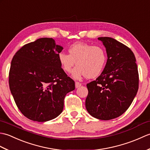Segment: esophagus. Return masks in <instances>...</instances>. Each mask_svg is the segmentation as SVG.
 I'll return each instance as SVG.
<instances>
[{
  "label": "esophagus",
  "instance_id": "34e87169",
  "mask_svg": "<svg viewBox=\"0 0 150 150\" xmlns=\"http://www.w3.org/2000/svg\"><path fill=\"white\" fill-rule=\"evenodd\" d=\"M81 86V83H80V82H75V88H78Z\"/></svg>",
  "mask_w": 150,
  "mask_h": 150
}]
</instances>
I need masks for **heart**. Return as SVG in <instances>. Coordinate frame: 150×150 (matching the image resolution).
<instances>
[{
  "label": "heart",
  "instance_id": "obj_1",
  "mask_svg": "<svg viewBox=\"0 0 150 150\" xmlns=\"http://www.w3.org/2000/svg\"><path fill=\"white\" fill-rule=\"evenodd\" d=\"M69 54L60 52L58 60L62 69L66 73L71 71L72 77L81 79L86 76L88 79H93L101 74L106 66L107 54L100 46H93L84 42H76L68 48Z\"/></svg>",
  "mask_w": 150,
  "mask_h": 150
}]
</instances>
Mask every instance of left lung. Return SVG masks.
Listing matches in <instances>:
<instances>
[{
  "label": "left lung",
  "mask_w": 150,
  "mask_h": 150,
  "mask_svg": "<svg viewBox=\"0 0 150 150\" xmlns=\"http://www.w3.org/2000/svg\"><path fill=\"white\" fill-rule=\"evenodd\" d=\"M106 47L107 62L96 80L87 84L86 108L92 117L108 120L128 109L139 89V73L134 54L111 37H98Z\"/></svg>",
  "instance_id": "1"
}]
</instances>
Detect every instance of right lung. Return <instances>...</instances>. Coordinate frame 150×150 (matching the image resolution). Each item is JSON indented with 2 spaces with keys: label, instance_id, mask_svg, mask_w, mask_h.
<instances>
[{
  "label": "right lung",
  "instance_id": "add662e5",
  "mask_svg": "<svg viewBox=\"0 0 150 150\" xmlns=\"http://www.w3.org/2000/svg\"><path fill=\"white\" fill-rule=\"evenodd\" d=\"M63 47L52 38H41L22 46L11 60V93L28 119L46 122L62 112L66 95L75 90L58 60Z\"/></svg>",
  "mask_w": 150,
  "mask_h": 150
}]
</instances>
